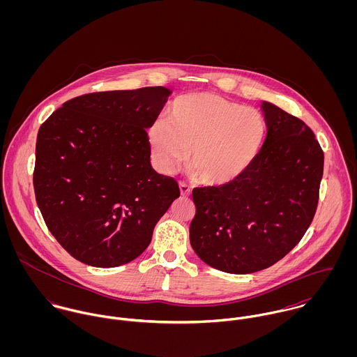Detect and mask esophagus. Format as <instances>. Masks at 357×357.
I'll use <instances>...</instances> for the list:
<instances>
[{
  "instance_id": "obj_1",
  "label": "esophagus",
  "mask_w": 357,
  "mask_h": 357,
  "mask_svg": "<svg viewBox=\"0 0 357 357\" xmlns=\"http://www.w3.org/2000/svg\"><path fill=\"white\" fill-rule=\"evenodd\" d=\"M178 187H180V192H181V195L183 197H188V195H191V191H192V188L187 184V183H180L178 184Z\"/></svg>"
}]
</instances>
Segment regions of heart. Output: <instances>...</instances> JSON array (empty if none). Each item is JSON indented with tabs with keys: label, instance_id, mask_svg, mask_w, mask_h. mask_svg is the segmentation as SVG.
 Returning <instances> with one entry per match:
<instances>
[{
	"label": "heart",
	"instance_id": "heart-1",
	"mask_svg": "<svg viewBox=\"0 0 357 357\" xmlns=\"http://www.w3.org/2000/svg\"><path fill=\"white\" fill-rule=\"evenodd\" d=\"M265 135L266 122L257 108L214 93H192L170 104L167 121L153 122L149 144L162 173H172L190 148L192 173L204 184L224 185L252 166Z\"/></svg>",
	"mask_w": 357,
	"mask_h": 357
}]
</instances>
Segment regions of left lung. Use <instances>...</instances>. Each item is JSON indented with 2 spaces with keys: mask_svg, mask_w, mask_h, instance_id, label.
<instances>
[{
  "mask_svg": "<svg viewBox=\"0 0 357 357\" xmlns=\"http://www.w3.org/2000/svg\"><path fill=\"white\" fill-rule=\"evenodd\" d=\"M266 137L235 181L194 188L190 227L194 252L228 273L265 269L305 235L319 202L324 153L300 118L262 102Z\"/></svg>",
  "mask_w": 357,
  "mask_h": 357,
  "instance_id": "8db88e82",
  "label": "left lung"
}]
</instances>
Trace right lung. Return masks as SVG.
<instances>
[{"instance_id":"right-lung-1","label":"right lung","mask_w":357,"mask_h":357,"mask_svg":"<svg viewBox=\"0 0 357 357\" xmlns=\"http://www.w3.org/2000/svg\"><path fill=\"white\" fill-rule=\"evenodd\" d=\"M170 93L163 86L88 93L41 125L36 199L75 259L99 268L133 261L180 197L177 181L153 170L147 135Z\"/></svg>"}]
</instances>
